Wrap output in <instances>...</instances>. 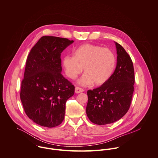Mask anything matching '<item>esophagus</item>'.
Wrapping results in <instances>:
<instances>
[{"label": "esophagus", "mask_w": 158, "mask_h": 158, "mask_svg": "<svg viewBox=\"0 0 158 158\" xmlns=\"http://www.w3.org/2000/svg\"><path fill=\"white\" fill-rule=\"evenodd\" d=\"M83 92H84V90L82 88H80L79 87H75V93L76 94H79V93H81Z\"/></svg>", "instance_id": "1"}]
</instances>
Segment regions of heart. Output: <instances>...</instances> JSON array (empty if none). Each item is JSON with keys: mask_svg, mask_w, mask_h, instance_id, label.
Returning <instances> with one entry per match:
<instances>
[{"mask_svg": "<svg viewBox=\"0 0 158 158\" xmlns=\"http://www.w3.org/2000/svg\"><path fill=\"white\" fill-rule=\"evenodd\" d=\"M73 56H66L63 59L67 77L74 79L84 68V75L79 81L82 85H101L113 74L116 58L114 52L107 48L86 43L73 50Z\"/></svg>", "mask_w": 158, "mask_h": 158, "instance_id": "b5f03b06", "label": "heart"}]
</instances>
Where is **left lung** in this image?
Instances as JSON below:
<instances>
[{
    "instance_id": "1",
    "label": "left lung",
    "mask_w": 158,
    "mask_h": 158,
    "mask_svg": "<svg viewBox=\"0 0 158 158\" xmlns=\"http://www.w3.org/2000/svg\"><path fill=\"white\" fill-rule=\"evenodd\" d=\"M117 62L110 79L100 87L87 91L86 113L98 125L114 123L128 111L134 90L132 61L125 49L115 42Z\"/></svg>"
}]
</instances>
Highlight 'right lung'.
Segmentation results:
<instances>
[{
    "mask_svg": "<svg viewBox=\"0 0 158 158\" xmlns=\"http://www.w3.org/2000/svg\"><path fill=\"white\" fill-rule=\"evenodd\" d=\"M74 42L67 38L42 36L27 56L20 98L24 111L33 122L53 127L60 125L66 101L74 86L61 74V53Z\"/></svg>",
    "mask_w": 158,
    "mask_h": 158,
    "instance_id": "add662e5",
    "label": "right lung"
}]
</instances>
